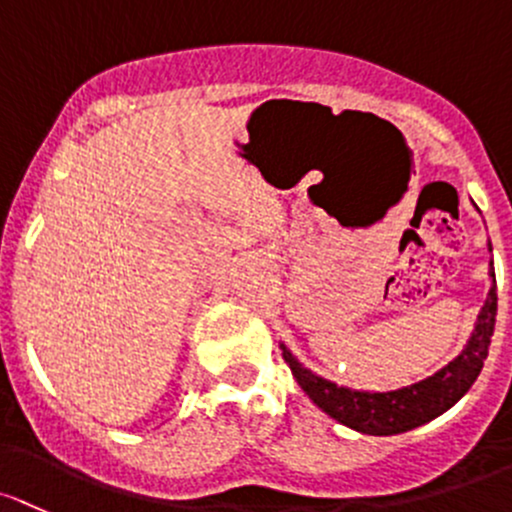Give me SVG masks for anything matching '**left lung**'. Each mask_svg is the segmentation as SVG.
<instances>
[{"label": "left lung", "instance_id": "left-lung-1", "mask_svg": "<svg viewBox=\"0 0 512 512\" xmlns=\"http://www.w3.org/2000/svg\"><path fill=\"white\" fill-rule=\"evenodd\" d=\"M488 252H493L491 240H488ZM488 277H491V289H488V297L478 311L476 324H473L469 341L464 343L461 353L454 360H449L444 368H439L437 373L427 375L412 385L385 392L353 390V387L336 385L333 380L316 375L314 370L299 363L297 355L284 343H279L282 355L301 390L309 395V400L328 417L336 419L338 424L360 434H370V437H392V434L410 432V429L422 427V424L437 419L439 414L451 410L476 383L478 373L488 358V346H491L498 314L493 260L488 262Z\"/></svg>", "mask_w": 512, "mask_h": 512}]
</instances>
